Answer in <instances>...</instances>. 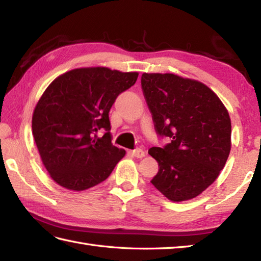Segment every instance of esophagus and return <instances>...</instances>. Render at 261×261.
I'll use <instances>...</instances> for the list:
<instances>
[{
  "instance_id": "esophagus-1",
  "label": "esophagus",
  "mask_w": 261,
  "mask_h": 261,
  "mask_svg": "<svg viewBox=\"0 0 261 261\" xmlns=\"http://www.w3.org/2000/svg\"><path fill=\"white\" fill-rule=\"evenodd\" d=\"M131 153L134 154L135 157H137V158H143L146 156V152L142 150V149H135V150H132L131 151Z\"/></svg>"
}]
</instances>
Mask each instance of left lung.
I'll use <instances>...</instances> for the list:
<instances>
[{
  "label": "left lung",
  "instance_id": "1",
  "mask_svg": "<svg viewBox=\"0 0 261 261\" xmlns=\"http://www.w3.org/2000/svg\"><path fill=\"white\" fill-rule=\"evenodd\" d=\"M141 86L157 134L171 139L164 148L149 149L159 165L152 185L173 202L198 196L228 160V110L203 83L175 74L143 73Z\"/></svg>",
  "mask_w": 261,
  "mask_h": 261
}]
</instances>
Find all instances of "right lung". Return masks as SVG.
<instances>
[{"label":"right lung","instance_id":"right-lung-1","mask_svg":"<svg viewBox=\"0 0 261 261\" xmlns=\"http://www.w3.org/2000/svg\"><path fill=\"white\" fill-rule=\"evenodd\" d=\"M138 75L108 67L76 68L46 88L33 111L32 135L43 166L58 185L85 191L107 179L124 157L125 150L111 142L109 112Z\"/></svg>","mask_w":261,"mask_h":261}]
</instances>
